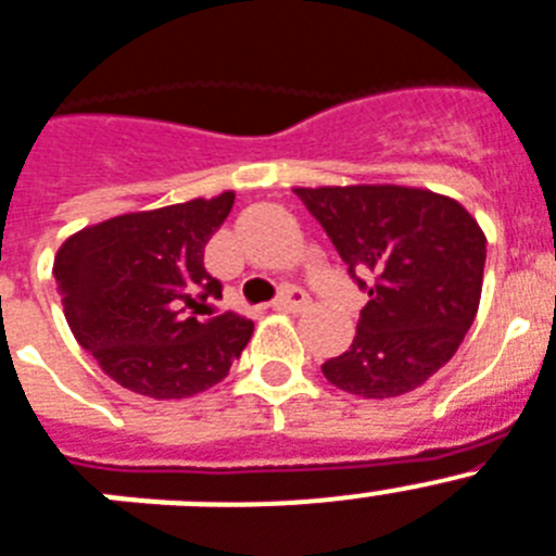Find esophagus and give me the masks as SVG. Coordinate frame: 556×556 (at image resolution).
I'll use <instances>...</instances> for the list:
<instances>
[{"label": "esophagus", "mask_w": 556, "mask_h": 556, "mask_svg": "<svg viewBox=\"0 0 556 556\" xmlns=\"http://www.w3.org/2000/svg\"><path fill=\"white\" fill-rule=\"evenodd\" d=\"M307 305H311L307 293L296 286L286 288V291H282V296H279V300H274V311H286V314H300V311H305Z\"/></svg>", "instance_id": "obj_1"}]
</instances>
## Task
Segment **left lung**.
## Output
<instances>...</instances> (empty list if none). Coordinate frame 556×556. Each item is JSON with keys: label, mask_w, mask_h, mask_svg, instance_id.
I'll return each mask as SVG.
<instances>
[{"label": "left lung", "mask_w": 556, "mask_h": 556, "mask_svg": "<svg viewBox=\"0 0 556 556\" xmlns=\"http://www.w3.org/2000/svg\"><path fill=\"white\" fill-rule=\"evenodd\" d=\"M293 191L328 231L350 274L370 269L377 277L353 344L321 365L325 379L362 399H395L421 387L472 328L486 265L483 228L458 200L421 186Z\"/></svg>", "instance_id": "8db88e82"}]
</instances>
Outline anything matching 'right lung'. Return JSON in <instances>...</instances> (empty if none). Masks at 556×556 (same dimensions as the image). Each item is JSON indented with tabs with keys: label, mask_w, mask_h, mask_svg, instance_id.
I'll list each match as a JSON object with an SVG mask.
<instances>
[{
	"label": "right lung",
	"mask_w": 556,
	"mask_h": 556,
	"mask_svg": "<svg viewBox=\"0 0 556 556\" xmlns=\"http://www.w3.org/2000/svg\"><path fill=\"white\" fill-rule=\"evenodd\" d=\"M235 191L129 212L70 235L53 277L64 316L98 367L147 399H191L220 384L254 321L212 316L220 282L203 265L206 242Z\"/></svg>",
	"instance_id": "1"
}]
</instances>
